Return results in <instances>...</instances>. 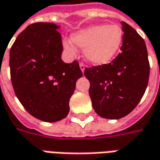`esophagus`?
I'll return each instance as SVG.
<instances>
[{"label": "esophagus", "instance_id": "obj_1", "mask_svg": "<svg viewBox=\"0 0 160 160\" xmlns=\"http://www.w3.org/2000/svg\"><path fill=\"white\" fill-rule=\"evenodd\" d=\"M80 70H81V71H82V72H84V70H85V64L80 62Z\"/></svg>", "mask_w": 160, "mask_h": 160}]
</instances>
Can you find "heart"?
Here are the masks:
<instances>
[{
	"label": "heart",
	"instance_id": "obj_1",
	"mask_svg": "<svg viewBox=\"0 0 160 160\" xmlns=\"http://www.w3.org/2000/svg\"><path fill=\"white\" fill-rule=\"evenodd\" d=\"M72 41L85 48V57L90 63H109L118 53L123 41V32L117 25H97L76 32ZM65 48L72 51V47L65 42Z\"/></svg>",
	"mask_w": 160,
	"mask_h": 160
}]
</instances>
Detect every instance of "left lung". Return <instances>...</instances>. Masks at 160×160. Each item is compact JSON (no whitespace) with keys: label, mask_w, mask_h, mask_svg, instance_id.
Masks as SVG:
<instances>
[{"label":"left lung","mask_w":160,"mask_h":160,"mask_svg":"<svg viewBox=\"0 0 160 160\" xmlns=\"http://www.w3.org/2000/svg\"><path fill=\"white\" fill-rule=\"evenodd\" d=\"M121 51L111 63L86 67L89 97L95 112L102 118L118 119L129 114L144 95L150 63L144 40L122 22Z\"/></svg>","instance_id":"1"}]
</instances>
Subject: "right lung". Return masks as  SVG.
Returning a JSON list of instances; mask_svg holds the SVG:
<instances>
[{"instance_id": "add662e5", "label": "right lung", "mask_w": 160, "mask_h": 160, "mask_svg": "<svg viewBox=\"0 0 160 160\" xmlns=\"http://www.w3.org/2000/svg\"><path fill=\"white\" fill-rule=\"evenodd\" d=\"M52 23L28 25L9 50L10 79L15 94L32 116L56 122L69 112V101L82 76L78 61L61 59L62 37Z\"/></svg>"}]
</instances>
